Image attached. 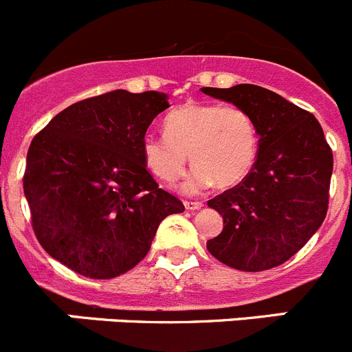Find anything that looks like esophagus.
<instances>
[{
	"mask_svg": "<svg viewBox=\"0 0 352 352\" xmlns=\"http://www.w3.org/2000/svg\"><path fill=\"white\" fill-rule=\"evenodd\" d=\"M184 206L187 210H199L203 206L201 201H184Z\"/></svg>",
	"mask_w": 352,
	"mask_h": 352,
	"instance_id": "34e87169",
	"label": "esophagus"
}]
</instances>
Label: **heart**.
Returning <instances> with one entry per match:
<instances>
[{
  "instance_id": "1",
  "label": "heart",
  "mask_w": 352,
  "mask_h": 352,
  "mask_svg": "<svg viewBox=\"0 0 352 352\" xmlns=\"http://www.w3.org/2000/svg\"><path fill=\"white\" fill-rule=\"evenodd\" d=\"M165 137L142 140L146 166L163 182H173L186 172L191 156L195 170L184 191H203L217 182L231 187L254 168L258 153V131L254 118L234 104L186 102L165 118Z\"/></svg>"
}]
</instances>
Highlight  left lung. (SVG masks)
<instances>
[{
	"instance_id": "left-lung-1",
	"label": "left lung",
	"mask_w": 352,
	"mask_h": 352,
	"mask_svg": "<svg viewBox=\"0 0 352 352\" xmlns=\"http://www.w3.org/2000/svg\"><path fill=\"white\" fill-rule=\"evenodd\" d=\"M201 91L248 111L258 131L250 173L208 201L224 229L206 248L239 271L276 267L294 257L327 217L333 154L323 128L309 111L257 85Z\"/></svg>"
}]
</instances>
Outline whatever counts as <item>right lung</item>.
I'll return each mask as SVG.
<instances>
[{
	"mask_svg": "<svg viewBox=\"0 0 352 352\" xmlns=\"http://www.w3.org/2000/svg\"><path fill=\"white\" fill-rule=\"evenodd\" d=\"M165 94L114 90L65 107L32 139L24 195L39 245L65 267L111 280L147 255L160 222L184 212L146 166L142 140Z\"/></svg>",
	"mask_w": 352,
	"mask_h": 352,
	"instance_id": "obj_1",
	"label": "right lung"
}]
</instances>
